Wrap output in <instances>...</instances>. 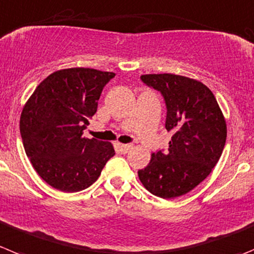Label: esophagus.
<instances>
[{"label": "esophagus", "mask_w": 254, "mask_h": 254, "mask_svg": "<svg viewBox=\"0 0 254 254\" xmlns=\"http://www.w3.org/2000/svg\"><path fill=\"white\" fill-rule=\"evenodd\" d=\"M132 147H133L132 145H122V143H120V145H118V148H120V151L122 153H127L129 150H132Z\"/></svg>", "instance_id": "esophagus-1"}]
</instances>
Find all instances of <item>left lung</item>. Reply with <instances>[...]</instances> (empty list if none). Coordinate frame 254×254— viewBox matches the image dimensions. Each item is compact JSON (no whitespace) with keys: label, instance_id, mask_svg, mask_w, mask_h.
<instances>
[{"label":"left lung","instance_id":"left-lung-1","mask_svg":"<svg viewBox=\"0 0 254 254\" xmlns=\"http://www.w3.org/2000/svg\"><path fill=\"white\" fill-rule=\"evenodd\" d=\"M143 83L160 90L173 137L166 152H155L138 178L151 194L174 199L191 191L219 161L227 122L213 92L196 79L176 74H145Z\"/></svg>","mask_w":254,"mask_h":254}]
</instances>
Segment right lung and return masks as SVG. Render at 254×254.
Instances as JSON below:
<instances>
[{
    "label": "right lung",
    "instance_id": "right-lung-1",
    "mask_svg": "<svg viewBox=\"0 0 254 254\" xmlns=\"http://www.w3.org/2000/svg\"><path fill=\"white\" fill-rule=\"evenodd\" d=\"M112 71L90 68L57 70L25 103L20 132L25 152L39 176L64 192L87 189L115 156L111 142L83 137Z\"/></svg>",
    "mask_w": 254,
    "mask_h": 254
}]
</instances>
